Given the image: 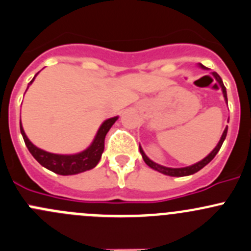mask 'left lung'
Here are the masks:
<instances>
[{"label": "left lung", "mask_w": 251, "mask_h": 251, "mask_svg": "<svg viewBox=\"0 0 251 251\" xmlns=\"http://www.w3.org/2000/svg\"><path fill=\"white\" fill-rule=\"evenodd\" d=\"M199 67H201V69H203V70L206 69V67L203 66V65H201V64L199 65ZM212 76L215 77V79L218 82V84H220L221 89H222L223 97H225L226 103L228 104L227 91H226V87H225V84H223L222 78H221V77L218 76L217 72H212ZM227 131H228V126L225 128V131H223L222 136H221L220 142L217 143V146H216V147L213 148L212 152H211L210 154L206 155V157L203 158L202 160H200V162L195 163V164H193V165H189V167H184V168L164 167V165H160V164H158V163H155V162H153V160H151L150 158H148L147 155H146V153L143 152V150H142V147H141V146H140V152H141V154H142V158H143V160H145L146 164H147L150 168H152V169L157 170V172L162 173V174H164V175H169V176H187V175H193V174H195V173H198L199 170L202 169V168L205 167V165H207L208 163H210L211 160H212L213 158L216 157V154H217L218 151H220L221 147H222L223 142H225L226 136H227Z\"/></svg>", "instance_id": "obj_1"}]
</instances>
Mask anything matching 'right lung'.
Returning a JSON list of instances; mask_svg holds the SVG:
<instances>
[{
	"instance_id": "1",
	"label": "right lung",
	"mask_w": 251,
	"mask_h": 251,
	"mask_svg": "<svg viewBox=\"0 0 251 251\" xmlns=\"http://www.w3.org/2000/svg\"><path fill=\"white\" fill-rule=\"evenodd\" d=\"M36 75L34 76V78L31 79L29 84L33 83ZM118 119L119 116H114V118H110L108 119V120L104 121V123L99 126L96 137L92 141L89 147H87L86 150L82 151V152L75 153V154H56V153L46 152V151L36 147V146L33 145V143L30 142V140L26 137L25 132H24L23 130V126H22V121L19 123V126H21V133L22 136H23V140L24 142H25L26 148H28L29 152L31 153V155H33L44 168H46V169L51 170V172L56 173V174L58 175H75L86 172V170L93 169V168L98 164L99 160H100L101 158V154H103L104 152V140H105L106 133H108V131L110 130L111 126L115 124V121L118 120Z\"/></svg>"
}]
</instances>
